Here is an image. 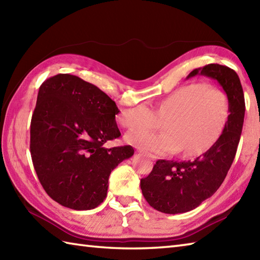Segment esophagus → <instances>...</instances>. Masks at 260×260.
Returning <instances> with one entry per match:
<instances>
[{
    "mask_svg": "<svg viewBox=\"0 0 260 260\" xmlns=\"http://www.w3.org/2000/svg\"><path fill=\"white\" fill-rule=\"evenodd\" d=\"M139 153H141V154H143V155H145V156H147V157H150L151 159H153V161H155L156 159V157L154 156V155H152V154H148V153H146V152H144V151H139Z\"/></svg>",
    "mask_w": 260,
    "mask_h": 260,
    "instance_id": "obj_1",
    "label": "esophagus"
}]
</instances>
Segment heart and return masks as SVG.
<instances>
[{"label": "heart", "mask_w": 260, "mask_h": 260, "mask_svg": "<svg viewBox=\"0 0 260 260\" xmlns=\"http://www.w3.org/2000/svg\"><path fill=\"white\" fill-rule=\"evenodd\" d=\"M230 114L225 93L207 84H191L171 92L156 104L141 103L125 109L119 120L126 128H147L162 123L163 132L137 129L127 134L132 145L154 154H171L182 150L184 155L194 156L211 148L220 136Z\"/></svg>", "instance_id": "heart-1"}]
</instances>
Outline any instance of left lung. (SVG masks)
Masks as SVG:
<instances>
[{"label":"left lung","mask_w":260,"mask_h":260,"mask_svg":"<svg viewBox=\"0 0 260 260\" xmlns=\"http://www.w3.org/2000/svg\"><path fill=\"white\" fill-rule=\"evenodd\" d=\"M201 75L215 80L228 97L230 114L215 144L192 161L158 159L152 172L141 180L142 193L159 212L184 213L212 197L234 162L245 117V97L235 70L218 63L194 69L186 79Z\"/></svg>","instance_id":"1"}]
</instances>
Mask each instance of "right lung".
Listing matches in <instances>:
<instances>
[{
	"label": "right lung",
	"mask_w": 260,
	"mask_h": 260,
	"mask_svg": "<svg viewBox=\"0 0 260 260\" xmlns=\"http://www.w3.org/2000/svg\"><path fill=\"white\" fill-rule=\"evenodd\" d=\"M114 101L77 76L59 74L40 86L31 119L30 151L43 189L74 210H90L107 196L110 172L133 156L131 145L107 148L120 132Z\"/></svg>",
	"instance_id": "obj_1"
}]
</instances>
